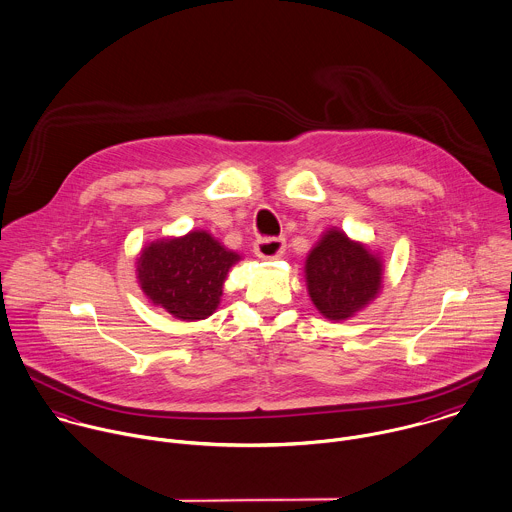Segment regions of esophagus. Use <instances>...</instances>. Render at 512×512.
<instances>
[{"instance_id": "obj_1", "label": "esophagus", "mask_w": 512, "mask_h": 512, "mask_svg": "<svg viewBox=\"0 0 512 512\" xmlns=\"http://www.w3.org/2000/svg\"><path fill=\"white\" fill-rule=\"evenodd\" d=\"M253 251L261 259H275L285 251V239L283 237H261L255 241Z\"/></svg>"}]
</instances>
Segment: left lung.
Here are the masks:
<instances>
[{"label": "left lung", "instance_id": "1", "mask_svg": "<svg viewBox=\"0 0 512 512\" xmlns=\"http://www.w3.org/2000/svg\"><path fill=\"white\" fill-rule=\"evenodd\" d=\"M305 273L311 301L331 321L353 317L381 289V261L335 229L309 253Z\"/></svg>", "mask_w": 512, "mask_h": 512}]
</instances>
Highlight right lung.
<instances>
[{"label": "right lung", "mask_w": 512, "mask_h": 512, "mask_svg": "<svg viewBox=\"0 0 512 512\" xmlns=\"http://www.w3.org/2000/svg\"><path fill=\"white\" fill-rule=\"evenodd\" d=\"M239 255L227 251L205 231L165 239L143 249L137 271L145 295L173 317H209L223 293V281Z\"/></svg>", "instance_id": "1"}]
</instances>
